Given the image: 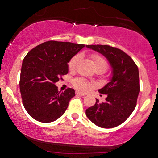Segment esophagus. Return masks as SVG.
Listing matches in <instances>:
<instances>
[{
    "label": "esophagus",
    "instance_id": "1",
    "mask_svg": "<svg viewBox=\"0 0 158 158\" xmlns=\"http://www.w3.org/2000/svg\"><path fill=\"white\" fill-rule=\"evenodd\" d=\"M76 95H80V96H85V93H81L79 91H76Z\"/></svg>",
    "mask_w": 158,
    "mask_h": 158
}]
</instances>
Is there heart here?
<instances>
[{
  "label": "heart",
  "mask_w": 158,
  "mask_h": 158,
  "mask_svg": "<svg viewBox=\"0 0 158 158\" xmlns=\"http://www.w3.org/2000/svg\"><path fill=\"white\" fill-rule=\"evenodd\" d=\"M79 55H74L73 58H71V59L70 60L69 62H68V69L69 71H74L75 69L76 66H77V62L79 61ZM90 58L93 61V64H94V68H99V69H101L102 71H105L107 69L108 67V63L107 61L103 58L102 55H98V54H92L90 55ZM73 85L75 88H77L79 90H85L88 88L90 86V83L88 81H87L86 80L83 78H76L73 81Z\"/></svg>",
  "instance_id": "obj_1"
}]
</instances>
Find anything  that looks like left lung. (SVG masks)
Instances as JSON below:
<instances>
[{
    "label": "left lung",
    "instance_id": "left-lung-1",
    "mask_svg": "<svg viewBox=\"0 0 158 158\" xmlns=\"http://www.w3.org/2000/svg\"><path fill=\"white\" fill-rule=\"evenodd\" d=\"M106 58L111 65L113 77L99 92L106 94L104 103H96L86 110L93 123L104 128H114L124 123L134 111L140 92L139 68L132 58L119 48L106 45H87Z\"/></svg>",
    "mask_w": 158,
    "mask_h": 158
}]
</instances>
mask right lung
I'll return each instance as SVG.
<instances>
[{
  "mask_svg": "<svg viewBox=\"0 0 158 158\" xmlns=\"http://www.w3.org/2000/svg\"><path fill=\"white\" fill-rule=\"evenodd\" d=\"M84 46L52 40L37 45L26 55L19 90L24 108L34 119L52 123L64 114L75 92L72 88L58 91L55 84L68 74V63Z\"/></svg>",
  "mask_w": 158,
  "mask_h": 158,
  "instance_id": "right-lung-1",
  "label": "right lung"
}]
</instances>
